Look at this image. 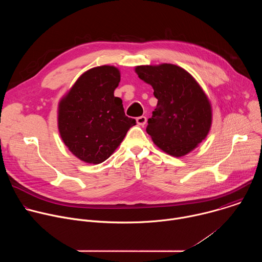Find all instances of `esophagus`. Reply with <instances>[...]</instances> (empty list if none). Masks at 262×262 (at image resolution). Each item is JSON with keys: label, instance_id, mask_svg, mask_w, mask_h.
Here are the masks:
<instances>
[{"label": "esophagus", "instance_id": "obj_1", "mask_svg": "<svg viewBox=\"0 0 262 262\" xmlns=\"http://www.w3.org/2000/svg\"><path fill=\"white\" fill-rule=\"evenodd\" d=\"M146 121H147V118L145 116H140L137 118V123L141 126H144L146 124Z\"/></svg>", "mask_w": 262, "mask_h": 262}]
</instances>
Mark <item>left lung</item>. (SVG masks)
<instances>
[{
	"label": "left lung",
	"mask_w": 262,
	"mask_h": 262,
	"mask_svg": "<svg viewBox=\"0 0 262 262\" xmlns=\"http://www.w3.org/2000/svg\"><path fill=\"white\" fill-rule=\"evenodd\" d=\"M135 71L151 85L158 98L146 128L154 143L175 158L193 151L207 137L212 122L211 103L201 86L174 64L140 65Z\"/></svg>",
	"instance_id": "obj_1"
}]
</instances>
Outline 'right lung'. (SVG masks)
I'll return each mask as SVG.
<instances>
[{
  "label": "right lung",
  "mask_w": 262,
  "mask_h": 262,
  "mask_svg": "<svg viewBox=\"0 0 262 262\" xmlns=\"http://www.w3.org/2000/svg\"><path fill=\"white\" fill-rule=\"evenodd\" d=\"M120 70L111 65L85 71L58 104V129L69 151L88 164L108 159L136 120L114 96Z\"/></svg>",
  "instance_id": "1"
}]
</instances>
